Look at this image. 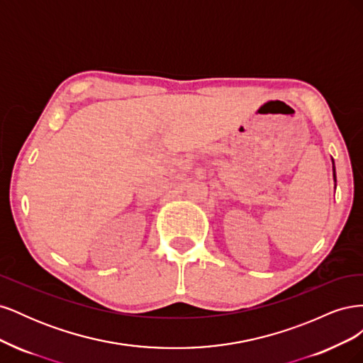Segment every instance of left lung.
<instances>
[{"instance_id": "obj_1", "label": "left lung", "mask_w": 363, "mask_h": 363, "mask_svg": "<svg viewBox=\"0 0 363 363\" xmlns=\"http://www.w3.org/2000/svg\"><path fill=\"white\" fill-rule=\"evenodd\" d=\"M333 168H335V164H333ZM333 175H335V180H336V174H335V169H333Z\"/></svg>"}]
</instances>
